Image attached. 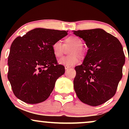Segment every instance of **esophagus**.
<instances>
[{
    "mask_svg": "<svg viewBox=\"0 0 129 129\" xmlns=\"http://www.w3.org/2000/svg\"><path fill=\"white\" fill-rule=\"evenodd\" d=\"M70 68H72V67L69 66H67V65L65 66V69H66V70H69V69H70Z\"/></svg>",
    "mask_w": 129,
    "mask_h": 129,
    "instance_id": "34e87169",
    "label": "esophagus"
}]
</instances>
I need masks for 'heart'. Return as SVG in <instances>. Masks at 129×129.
<instances>
[{
    "instance_id": "obj_1",
    "label": "heart",
    "mask_w": 129,
    "mask_h": 129,
    "mask_svg": "<svg viewBox=\"0 0 129 129\" xmlns=\"http://www.w3.org/2000/svg\"><path fill=\"white\" fill-rule=\"evenodd\" d=\"M82 45L83 41L82 39L78 37L71 36L64 39L63 44L60 41H56L52 45L53 53L56 58H60L63 56L66 48H72L69 51L71 55L62 58L59 62L60 64L73 66L79 62V57L78 56L81 57H84V51Z\"/></svg>"
}]
</instances>
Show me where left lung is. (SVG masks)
Returning a JSON list of instances; mask_svg holds the SVG:
<instances>
[{"instance_id": "obj_1", "label": "left lung", "mask_w": 129, "mask_h": 129, "mask_svg": "<svg viewBox=\"0 0 129 129\" xmlns=\"http://www.w3.org/2000/svg\"><path fill=\"white\" fill-rule=\"evenodd\" d=\"M88 48L83 63L75 67L74 89L82 103L103 104L115 94L122 76L125 55L116 37L103 29L73 31Z\"/></svg>"}]
</instances>
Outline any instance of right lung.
<instances>
[{
	"mask_svg": "<svg viewBox=\"0 0 129 129\" xmlns=\"http://www.w3.org/2000/svg\"><path fill=\"white\" fill-rule=\"evenodd\" d=\"M67 31L35 28L14 40L8 58V79L14 95L28 104H38L50 96L56 80L65 73L57 63L52 45Z\"/></svg>",
	"mask_w": 129,
	"mask_h": 129,
	"instance_id": "1",
	"label": "right lung"
}]
</instances>
